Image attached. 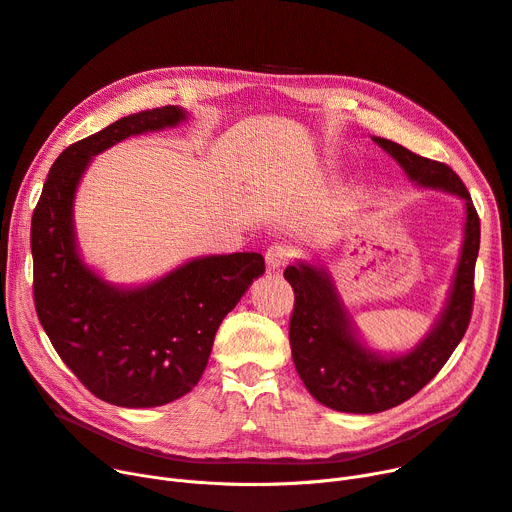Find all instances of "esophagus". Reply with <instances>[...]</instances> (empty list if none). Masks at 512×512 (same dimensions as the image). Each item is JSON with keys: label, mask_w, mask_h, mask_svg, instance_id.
I'll use <instances>...</instances> for the list:
<instances>
[{"label": "esophagus", "mask_w": 512, "mask_h": 512, "mask_svg": "<svg viewBox=\"0 0 512 512\" xmlns=\"http://www.w3.org/2000/svg\"><path fill=\"white\" fill-rule=\"evenodd\" d=\"M290 259H292V251L284 245H274L265 251V265L270 272L280 270V267L286 265Z\"/></svg>", "instance_id": "1"}]
</instances>
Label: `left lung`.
Returning <instances> with one entry per match:
<instances>
[{"label": "left lung", "mask_w": 512, "mask_h": 512, "mask_svg": "<svg viewBox=\"0 0 512 512\" xmlns=\"http://www.w3.org/2000/svg\"><path fill=\"white\" fill-rule=\"evenodd\" d=\"M407 178L421 186L459 197L465 203L461 257L444 309L407 353H380L359 334L326 265L297 261L284 278L294 290L290 348L305 388L321 405L340 411L382 413L417 394L463 340L473 311V274L479 253V218L463 180L440 161L421 157L394 141L371 137Z\"/></svg>", "instance_id": "1"}]
</instances>
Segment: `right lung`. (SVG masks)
<instances>
[{
	"instance_id": "add662e5",
	"label": "right lung",
	"mask_w": 512,
	"mask_h": 512,
	"mask_svg": "<svg viewBox=\"0 0 512 512\" xmlns=\"http://www.w3.org/2000/svg\"><path fill=\"white\" fill-rule=\"evenodd\" d=\"M186 118L178 105L155 107L70 145L53 161L33 211L41 326L85 388L116 407H161L191 392L222 319L265 272L259 253L205 255L153 282L118 286L80 257L74 197L91 159L128 137L174 128Z\"/></svg>"
}]
</instances>
